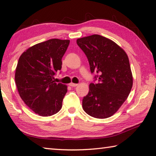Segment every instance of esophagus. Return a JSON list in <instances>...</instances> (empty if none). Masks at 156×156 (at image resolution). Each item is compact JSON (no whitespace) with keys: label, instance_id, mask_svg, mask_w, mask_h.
Here are the masks:
<instances>
[{"label":"esophagus","instance_id":"34e87169","mask_svg":"<svg viewBox=\"0 0 156 156\" xmlns=\"http://www.w3.org/2000/svg\"><path fill=\"white\" fill-rule=\"evenodd\" d=\"M69 85H70L71 87H76V86H77V85H78V84L71 83H69Z\"/></svg>","mask_w":156,"mask_h":156}]
</instances>
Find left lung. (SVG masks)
Instances as JSON below:
<instances>
[{
	"label": "left lung",
	"instance_id": "1",
	"mask_svg": "<svg viewBox=\"0 0 156 156\" xmlns=\"http://www.w3.org/2000/svg\"><path fill=\"white\" fill-rule=\"evenodd\" d=\"M88 59L97 83L90 85L83 99V108L91 117L105 119L113 115L127 99L133 87V76L126 52L110 39L99 34L77 39Z\"/></svg>",
	"mask_w": 156,
	"mask_h": 156
}]
</instances>
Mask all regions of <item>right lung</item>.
Returning <instances> with one entry per match:
<instances>
[{
    "instance_id": "obj_1",
    "label": "right lung",
    "mask_w": 156,
    "mask_h": 156,
    "mask_svg": "<svg viewBox=\"0 0 156 156\" xmlns=\"http://www.w3.org/2000/svg\"><path fill=\"white\" fill-rule=\"evenodd\" d=\"M69 40L51 39L35 44L19 59L15 83L24 103L41 117H48L62 108L67 86L53 80L62 69V58Z\"/></svg>"
}]
</instances>
